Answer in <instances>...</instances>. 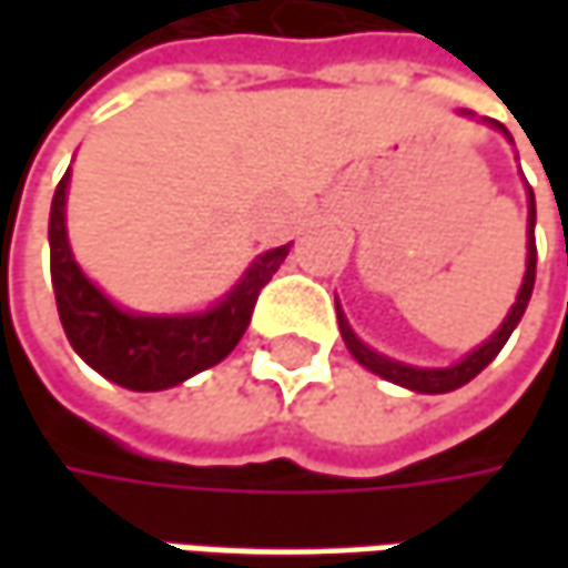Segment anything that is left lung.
Instances as JSON below:
<instances>
[{
    "label": "left lung",
    "instance_id": "1",
    "mask_svg": "<svg viewBox=\"0 0 568 568\" xmlns=\"http://www.w3.org/2000/svg\"><path fill=\"white\" fill-rule=\"evenodd\" d=\"M496 129H503L499 122H490ZM506 132V129H503ZM535 195H531V189H528V268H525V281H521V291L515 296L513 310H509V316L506 322L499 325V332H493L490 341H484L477 351H470L468 357L462 363H455V366H446V369H420V366H407V363L398 361H388V357H382L376 354L373 347H366L354 332H351V325H347V318L338 310V325H341V338L347 344V351L354 354V361L363 363L369 373H376L382 379L395 382V385H404V388H410V392H424V395H443V392H455V388H462L465 382H470L484 366H490L493 357L503 351V344L509 341V335L515 332V325L521 322L525 316V310H528V300H531V291H535V272H537V246H535Z\"/></svg>",
    "mask_w": 568,
    "mask_h": 568
}]
</instances>
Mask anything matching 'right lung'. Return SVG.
Here are the masks:
<instances>
[{
	"instance_id": "right-lung-1",
	"label": "right lung",
	"mask_w": 568,
	"mask_h": 568,
	"mask_svg": "<svg viewBox=\"0 0 568 568\" xmlns=\"http://www.w3.org/2000/svg\"><path fill=\"white\" fill-rule=\"evenodd\" d=\"M65 189L59 180L50 207V274L59 318L75 354L100 376L132 392L173 388L189 376L221 363L250 328L255 300L281 268L291 246L258 255L250 272L217 306L195 316H139L110 303L84 277L65 236Z\"/></svg>"
}]
</instances>
